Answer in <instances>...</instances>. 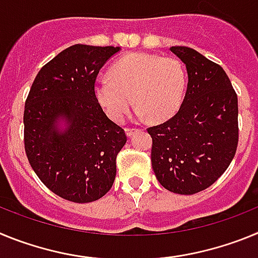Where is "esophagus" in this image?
I'll return each instance as SVG.
<instances>
[{"label": "esophagus", "mask_w": 258, "mask_h": 258, "mask_svg": "<svg viewBox=\"0 0 258 258\" xmlns=\"http://www.w3.org/2000/svg\"><path fill=\"white\" fill-rule=\"evenodd\" d=\"M137 132H140V129H134V127H126V129H125V133H126V136L129 137V138H131L132 136H134Z\"/></svg>", "instance_id": "1"}]
</instances>
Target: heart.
Instances as JSON below:
<instances>
[{"label":"heart","instance_id":"heart-1","mask_svg":"<svg viewBox=\"0 0 258 258\" xmlns=\"http://www.w3.org/2000/svg\"><path fill=\"white\" fill-rule=\"evenodd\" d=\"M186 90V71L178 59L150 52H131L118 59L109 76L95 83L94 93L107 115L121 121L132 103L138 117L155 122L178 112Z\"/></svg>","mask_w":258,"mask_h":258}]
</instances>
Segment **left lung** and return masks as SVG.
Segmentation results:
<instances>
[{
	"label": "left lung",
	"mask_w": 258,
	"mask_h": 258,
	"mask_svg": "<svg viewBox=\"0 0 258 258\" xmlns=\"http://www.w3.org/2000/svg\"><path fill=\"white\" fill-rule=\"evenodd\" d=\"M187 71L181 108L147 129L151 163L163 187L181 195L206 190L227 169L238 147V97L226 72L197 50L172 46Z\"/></svg>",
	"instance_id": "left-lung-1"
}]
</instances>
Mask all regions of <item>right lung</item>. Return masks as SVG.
<instances>
[{
	"label": "right lung",
	"instance_id": "obj_1",
	"mask_svg": "<svg viewBox=\"0 0 258 258\" xmlns=\"http://www.w3.org/2000/svg\"><path fill=\"white\" fill-rule=\"evenodd\" d=\"M121 50L74 45L41 68L24 107V147L32 169L58 197L74 203L101 199L112 187L122 127L98 103L99 70Z\"/></svg>",
	"mask_w": 258,
	"mask_h": 258
}]
</instances>
